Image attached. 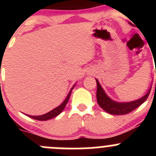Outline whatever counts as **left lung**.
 <instances>
[{"instance_id":"1","label":"left lung","mask_w":156,"mask_h":156,"mask_svg":"<svg viewBox=\"0 0 156 156\" xmlns=\"http://www.w3.org/2000/svg\"><path fill=\"white\" fill-rule=\"evenodd\" d=\"M96 81L97 84V99L99 106L106 112L112 115H125L136 109L147 100L151 90V89H149V90L144 97L135 101L130 102V103H116L108 98L98 81L96 80Z\"/></svg>"}]
</instances>
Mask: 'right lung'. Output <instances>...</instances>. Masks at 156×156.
Returning a JSON list of instances; mask_svg holds the SVG:
<instances>
[{
  "label": "right lung",
  "mask_w": 156,
  "mask_h": 156,
  "mask_svg": "<svg viewBox=\"0 0 156 156\" xmlns=\"http://www.w3.org/2000/svg\"><path fill=\"white\" fill-rule=\"evenodd\" d=\"M75 87V86H73V87ZM73 87L71 89L70 92H69V95L67 96L66 99L64 100L63 103H62V104H61L59 106H58V107L54 108V109H53L52 111H50V112H49L46 113V114L42 115L34 116V115H28V116H29V117H30V118H31V119H35V120H38V121H47V120H49V119H53V118L56 117V116H57L58 115L60 114V113L62 112V110L64 109V108H65L66 106V104H67V103H68V101L69 100V97H70V95H71V93H72V89H73Z\"/></svg>",
  "instance_id": "right-lung-1"
}]
</instances>
